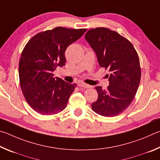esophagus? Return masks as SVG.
Segmentation results:
<instances>
[{
  "label": "esophagus",
  "mask_w": 160,
  "mask_h": 160,
  "mask_svg": "<svg viewBox=\"0 0 160 160\" xmlns=\"http://www.w3.org/2000/svg\"><path fill=\"white\" fill-rule=\"evenodd\" d=\"M78 86L79 87H82V88H91L90 85H88V84H85L84 82H80L79 84H78Z\"/></svg>",
  "instance_id": "1"
}]
</instances>
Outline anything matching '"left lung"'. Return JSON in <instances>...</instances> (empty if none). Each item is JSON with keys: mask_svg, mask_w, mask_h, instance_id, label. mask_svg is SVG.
<instances>
[{"mask_svg": "<svg viewBox=\"0 0 160 160\" xmlns=\"http://www.w3.org/2000/svg\"><path fill=\"white\" fill-rule=\"evenodd\" d=\"M85 39L96 53L99 65L108 69L109 85L107 90L95 87L98 99L92 109L98 114L113 117L131 104L140 85L141 70L138 55L128 39L104 28L92 29Z\"/></svg>", "mask_w": 160, "mask_h": 160, "instance_id": "1", "label": "left lung"}]
</instances>
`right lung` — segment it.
Listing matches in <instances>:
<instances>
[{"label": "right lung", "mask_w": 160, "mask_h": 160, "mask_svg": "<svg viewBox=\"0 0 160 160\" xmlns=\"http://www.w3.org/2000/svg\"><path fill=\"white\" fill-rule=\"evenodd\" d=\"M86 31L58 27L34 35L24 48L19 63L20 84L26 101L36 112L56 114L67 107L77 85L54 78L53 72L65 66L66 48Z\"/></svg>", "instance_id": "add662e5"}]
</instances>
